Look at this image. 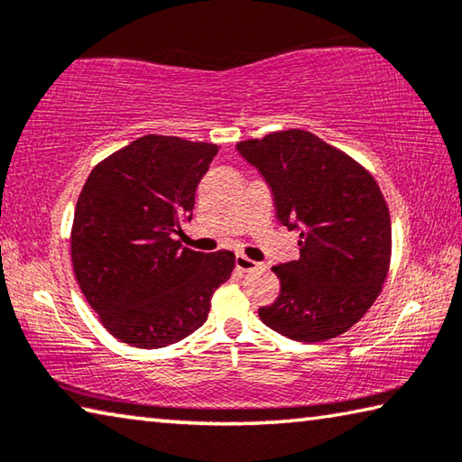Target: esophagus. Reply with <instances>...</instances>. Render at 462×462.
<instances>
[{
	"label": "esophagus",
	"mask_w": 462,
	"mask_h": 462,
	"mask_svg": "<svg viewBox=\"0 0 462 462\" xmlns=\"http://www.w3.org/2000/svg\"><path fill=\"white\" fill-rule=\"evenodd\" d=\"M236 269L242 273H250L254 269H259V263H254L253 259H248L245 254H236Z\"/></svg>",
	"instance_id": "obj_1"
}]
</instances>
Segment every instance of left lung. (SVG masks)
<instances>
[{
  "label": "left lung",
  "mask_w": 462,
  "mask_h": 462,
  "mask_svg": "<svg viewBox=\"0 0 462 462\" xmlns=\"http://www.w3.org/2000/svg\"><path fill=\"white\" fill-rule=\"evenodd\" d=\"M269 183L277 220L300 230V259L273 267L281 293L263 324L297 342L353 328L377 300L391 261V217L363 165L306 130L236 144Z\"/></svg>",
  "instance_id": "obj_1"
}]
</instances>
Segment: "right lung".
Instances as JSON below:
<instances>
[{
    "instance_id": "1",
    "label": "right lung",
    "mask_w": 462,
    "mask_h": 462,
    "mask_svg": "<svg viewBox=\"0 0 462 462\" xmlns=\"http://www.w3.org/2000/svg\"><path fill=\"white\" fill-rule=\"evenodd\" d=\"M216 154L212 143L148 134L109 154L83 185L75 279L106 330L130 346L162 348L198 330L232 275L230 250L206 254L173 238Z\"/></svg>"
}]
</instances>
